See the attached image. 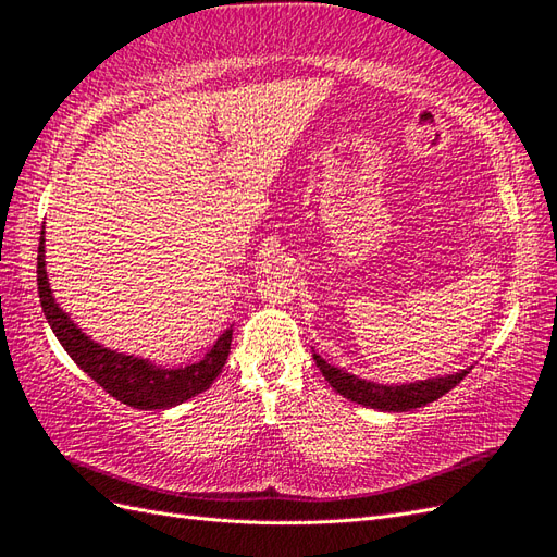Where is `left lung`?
<instances>
[{
	"mask_svg": "<svg viewBox=\"0 0 557 557\" xmlns=\"http://www.w3.org/2000/svg\"><path fill=\"white\" fill-rule=\"evenodd\" d=\"M314 361L325 381L331 383V387L335 392H341L343 397H347L351 401L371 406V409H381V411L420 409V406L435 401L442 395H446L449 389H454L470 371L468 369V371H460L456 375L435 377V381H420V383H411V385H389L387 387V385H377L371 381H361V377H357V375L335 369V366L323 361L319 355H314Z\"/></svg>",
	"mask_w": 557,
	"mask_h": 557,
	"instance_id": "8db88e82",
	"label": "left lung"
}]
</instances>
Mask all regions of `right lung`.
<instances>
[{"label": "right lung", "instance_id": "obj_1", "mask_svg": "<svg viewBox=\"0 0 557 557\" xmlns=\"http://www.w3.org/2000/svg\"><path fill=\"white\" fill-rule=\"evenodd\" d=\"M37 293L51 331L57 333L59 343L71 355V359L94 383L101 385L108 395L122 404L134 406V409H170V406H176L200 395V392H206L214 383V377L222 373L228 349H232V329H228L214 343L206 359L184 366V369H160V366L146 359L120 355V351H111L108 347L94 343L53 302L45 269V228L37 248Z\"/></svg>", "mask_w": 557, "mask_h": 557}]
</instances>
